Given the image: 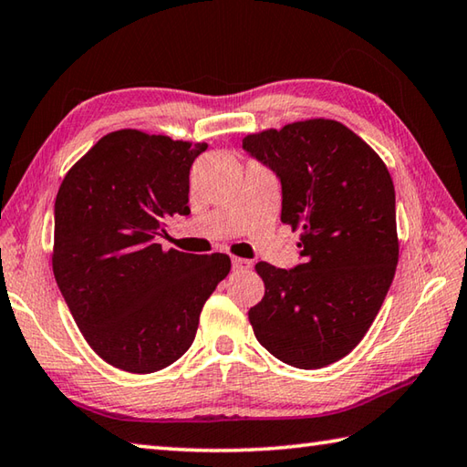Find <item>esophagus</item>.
Returning a JSON list of instances; mask_svg holds the SVG:
<instances>
[{"label":"esophagus","mask_w":467,"mask_h":467,"mask_svg":"<svg viewBox=\"0 0 467 467\" xmlns=\"http://www.w3.org/2000/svg\"><path fill=\"white\" fill-rule=\"evenodd\" d=\"M232 268L234 272H245L252 268V260H245V258H232Z\"/></svg>","instance_id":"1"}]
</instances>
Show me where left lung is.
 <instances>
[{"instance_id": "1", "label": "left lung", "mask_w": 467, "mask_h": 467, "mask_svg": "<svg viewBox=\"0 0 467 467\" xmlns=\"http://www.w3.org/2000/svg\"><path fill=\"white\" fill-rule=\"evenodd\" d=\"M244 150L280 179V219L301 230L303 258L290 270L256 264L266 290L248 313L254 336L288 366H329L362 341L392 285L390 172L362 138L321 118L245 136Z\"/></svg>"}]
</instances>
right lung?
<instances>
[{"instance_id": "add662e5", "label": "right lung", "mask_w": 467, "mask_h": 467, "mask_svg": "<svg viewBox=\"0 0 467 467\" xmlns=\"http://www.w3.org/2000/svg\"><path fill=\"white\" fill-rule=\"evenodd\" d=\"M205 142L140 130L103 136L60 184L52 270L83 337L105 362L152 374L191 348L199 315L230 275L227 254L162 250L166 219L189 213Z\"/></svg>"}]
</instances>
